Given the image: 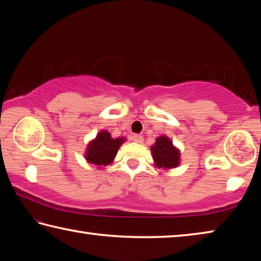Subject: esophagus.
I'll return each mask as SVG.
<instances>
[{"mask_svg": "<svg viewBox=\"0 0 261 261\" xmlns=\"http://www.w3.org/2000/svg\"><path fill=\"white\" fill-rule=\"evenodd\" d=\"M132 140H134L135 143H143V141H144V137L141 136V135L136 134V135L132 136Z\"/></svg>", "mask_w": 261, "mask_h": 261, "instance_id": "1", "label": "esophagus"}]
</instances>
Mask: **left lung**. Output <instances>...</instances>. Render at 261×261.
<instances>
[{"mask_svg": "<svg viewBox=\"0 0 261 261\" xmlns=\"http://www.w3.org/2000/svg\"><path fill=\"white\" fill-rule=\"evenodd\" d=\"M151 149L153 159L155 161V166L158 168L170 169V168L178 166L179 151L173 146V143L166 136L159 137Z\"/></svg>", "mask_w": 261, "mask_h": 261, "instance_id": "left-lung-1", "label": "left lung"}]
</instances>
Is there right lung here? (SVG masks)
Returning a JSON list of instances; mask_svg holds the SVG:
<instances>
[{"label":"right lung","instance_id":"obj_1","mask_svg":"<svg viewBox=\"0 0 261 261\" xmlns=\"http://www.w3.org/2000/svg\"><path fill=\"white\" fill-rule=\"evenodd\" d=\"M123 141L124 138H112L107 131L99 132L96 138L88 144L86 160L96 166H108L114 160Z\"/></svg>","mask_w":261,"mask_h":261}]
</instances>
